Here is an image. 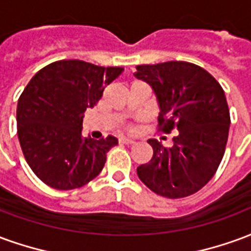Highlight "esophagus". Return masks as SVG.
<instances>
[{
    "mask_svg": "<svg viewBox=\"0 0 251 251\" xmlns=\"http://www.w3.org/2000/svg\"><path fill=\"white\" fill-rule=\"evenodd\" d=\"M120 142L124 144V145H133V144H136V141L133 138H127V137H121Z\"/></svg>",
    "mask_w": 251,
    "mask_h": 251,
    "instance_id": "esophagus-1",
    "label": "esophagus"
}]
</instances>
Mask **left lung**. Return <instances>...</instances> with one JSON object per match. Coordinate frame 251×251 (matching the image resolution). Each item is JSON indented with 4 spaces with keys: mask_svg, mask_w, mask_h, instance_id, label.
Instances as JSON below:
<instances>
[{
    "mask_svg": "<svg viewBox=\"0 0 251 251\" xmlns=\"http://www.w3.org/2000/svg\"><path fill=\"white\" fill-rule=\"evenodd\" d=\"M134 76L156 95L158 130L179 131L171 148L148 141L153 157L137 168L138 177L169 199L198 192L212 179L225 154L230 111L223 88L204 68L187 62L137 66Z\"/></svg>",
    "mask_w": 251,
    "mask_h": 251,
    "instance_id": "1",
    "label": "left lung"
}]
</instances>
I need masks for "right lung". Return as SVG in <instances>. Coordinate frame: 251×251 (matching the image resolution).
I'll return each instance as SVG.
<instances>
[{
	"label": "right lung",
	"mask_w": 251,
	"mask_h": 251,
	"mask_svg": "<svg viewBox=\"0 0 251 251\" xmlns=\"http://www.w3.org/2000/svg\"><path fill=\"white\" fill-rule=\"evenodd\" d=\"M122 67L59 60L36 74L17 103V136L25 160L52 188H80L103 168L106 153L118 144L82 136L83 113L93 109Z\"/></svg>",
	"instance_id": "right-lung-1"
}]
</instances>
